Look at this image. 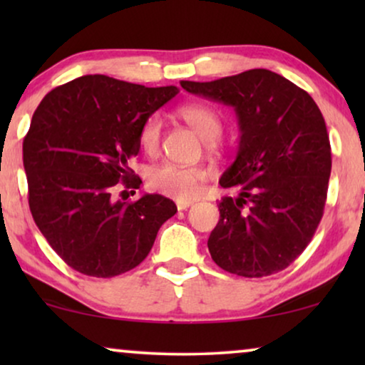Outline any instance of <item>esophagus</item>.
Here are the masks:
<instances>
[{
    "label": "esophagus",
    "instance_id": "esophagus-1",
    "mask_svg": "<svg viewBox=\"0 0 365 365\" xmlns=\"http://www.w3.org/2000/svg\"><path fill=\"white\" fill-rule=\"evenodd\" d=\"M194 204V201H191V199H178L176 201V206L179 211H186L187 207H191Z\"/></svg>",
    "mask_w": 365,
    "mask_h": 365
}]
</instances>
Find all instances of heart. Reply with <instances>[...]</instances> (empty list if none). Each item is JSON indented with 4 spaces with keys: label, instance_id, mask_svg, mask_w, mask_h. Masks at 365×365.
I'll list each match as a JSON object with an SVG mask.
<instances>
[{
    "label": "heart",
    "instance_id": "b5f03b06",
    "mask_svg": "<svg viewBox=\"0 0 365 365\" xmlns=\"http://www.w3.org/2000/svg\"><path fill=\"white\" fill-rule=\"evenodd\" d=\"M178 116L191 126L197 136L204 139L207 149H216V139L222 133L221 116L204 104H184L178 109ZM163 121L158 114H151L139 129V146L144 153L154 154L161 144ZM206 179V173L199 166H179L164 163L148 173V184L154 191L173 197H194Z\"/></svg>",
    "mask_w": 365,
    "mask_h": 365
}]
</instances>
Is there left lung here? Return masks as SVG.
Wrapping results in <instances>:
<instances>
[{"mask_svg":"<svg viewBox=\"0 0 365 365\" xmlns=\"http://www.w3.org/2000/svg\"><path fill=\"white\" fill-rule=\"evenodd\" d=\"M181 86L234 108L241 131L237 156L219 179L236 196L219 202L212 261L242 277L282 271L311 242L326 206L332 159L321 109L269 69Z\"/></svg>","mask_w":365,"mask_h":365,"instance_id":"1","label":"left lung"}]
</instances>
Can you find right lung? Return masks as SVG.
<instances>
[{
    "label": "right lung",
    "instance_id": "obj_1",
    "mask_svg": "<svg viewBox=\"0 0 365 365\" xmlns=\"http://www.w3.org/2000/svg\"><path fill=\"white\" fill-rule=\"evenodd\" d=\"M178 93L88 74L54 88L34 111L23 141L29 209L74 271L93 277L131 271L176 214L161 194L123 202L114 191L119 182L131 192L141 186L128 166L141 148L139 129Z\"/></svg>",
    "mask_w": 365,
    "mask_h": 365
}]
</instances>
